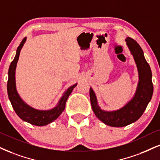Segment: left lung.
<instances>
[{"label": "left lung", "instance_id": "8db88e82", "mask_svg": "<svg viewBox=\"0 0 160 160\" xmlns=\"http://www.w3.org/2000/svg\"><path fill=\"white\" fill-rule=\"evenodd\" d=\"M126 41L134 57L139 70V82L134 97L121 109L112 112L104 111L98 107L95 93L92 88H90V103L94 113L98 119L111 127H124L139 119L146 109L153 95L152 72L144 57L143 51L133 38H128Z\"/></svg>", "mask_w": 160, "mask_h": 160}]
</instances>
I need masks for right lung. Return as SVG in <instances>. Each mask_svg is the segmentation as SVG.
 Instances as JSON below:
<instances>
[{"label":"right lung","instance_id":"right-lung-1","mask_svg":"<svg viewBox=\"0 0 160 160\" xmlns=\"http://www.w3.org/2000/svg\"><path fill=\"white\" fill-rule=\"evenodd\" d=\"M26 41V38H24L21 42V44L18 47L16 55L12 62H11L10 66L8 72V78L7 82V92L9 100L12 105L14 110L18 116L23 121L32 124L33 125L36 126H44L47 125V124L51 123L54 120H56L61 113L64 111L66 102L68 100L69 96L70 95L71 92L72 91L73 88L77 85V84L71 86L63 94L62 98L59 101L58 105L52 110H38L34 108L29 107L27 104L22 101L18 94L16 88H15V69H16V64L18 60L20 52L23 45L24 44Z\"/></svg>","mask_w":160,"mask_h":160}]
</instances>
